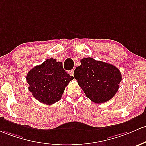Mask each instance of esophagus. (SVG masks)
I'll return each mask as SVG.
<instances>
[{"label":"esophagus","mask_w":146,"mask_h":146,"mask_svg":"<svg viewBox=\"0 0 146 146\" xmlns=\"http://www.w3.org/2000/svg\"><path fill=\"white\" fill-rule=\"evenodd\" d=\"M68 73H69V74L70 75V76H73V73H74V70H73V69L70 70V71L68 72Z\"/></svg>","instance_id":"1"}]
</instances>
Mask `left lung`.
<instances>
[{
	"label": "left lung",
	"instance_id": "8db88e82",
	"mask_svg": "<svg viewBox=\"0 0 146 146\" xmlns=\"http://www.w3.org/2000/svg\"><path fill=\"white\" fill-rule=\"evenodd\" d=\"M80 62L73 75L86 96L95 103H103L114 96L122 80L118 68L91 57L82 59Z\"/></svg>",
	"mask_w": 146,
	"mask_h": 146
}]
</instances>
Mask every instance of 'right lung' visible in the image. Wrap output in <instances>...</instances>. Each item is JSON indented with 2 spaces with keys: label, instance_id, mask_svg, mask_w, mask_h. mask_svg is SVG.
Segmentation results:
<instances>
[{
  "label": "right lung",
  "instance_id": "1",
  "mask_svg": "<svg viewBox=\"0 0 146 146\" xmlns=\"http://www.w3.org/2000/svg\"><path fill=\"white\" fill-rule=\"evenodd\" d=\"M73 78L65 71L62 62L50 58L32 68L26 80L35 98L50 105L60 100L65 87Z\"/></svg>",
  "mask_w": 146,
  "mask_h": 146
}]
</instances>
